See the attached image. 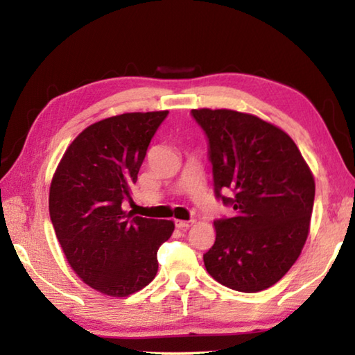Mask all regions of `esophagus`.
I'll return each mask as SVG.
<instances>
[{
	"instance_id": "obj_1",
	"label": "esophagus",
	"mask_w": 355,
	"mask_h": 355,
	"mask_svg": "<svg viewBox=\"0 0 355 355\" xmlns=\"http://www.w3.org/2000/svg\"><path fill=\"white\" fill-rule=\"evenodd\" d=\"M192 225V220H175V227L180 230H184V228H189Z\"/></svg>"
}]
</instances>
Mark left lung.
Listing matches in <instances>:
<instances>
[{"mask_svg": "<svg viewBox=\"0 0 355 355\" xmlns=\"http://www.w3.org/2000/svg\"><path fill=\"white\" fill-rule=\"evenodd\" d=\"M192 116L208 136L216 196L235 209L233 218L214 220L207 271L235 291L266 290L290 271L307 241L313 173L291 137L254 114L200 107Z\"/></svg>", "mask_w": 355, "mask_h": 355, "instance_id": "obj_1", "label": "left lung"}]
</instances>
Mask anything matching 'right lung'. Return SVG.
<instances>
[{"instance_id":"obj_1","label":"right lung","mask_w":355,"mask_h":355,"mask_svg":"<svg viewBox=\"0 0 355 355\" xmlns=\"http://www.w3.org/2000/svg\"><path fill=\"white\" fill-rule=\"evenodd\" d=\"M169 111L125 112L89 125L62 155L50 184V218L70 268L111 297L142 290L158 271L172 220L130 219L122 202Z\"/></svg>"}]
</instances>
